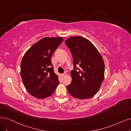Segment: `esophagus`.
<instances>
[{
    "mask_svg": "<svg viewBox=\"0 0 131 131\" xmlns=\"http://www.w3.org/2000/svg\"><path fill=\"white\" fill-rule=\"evenodd\" d=\"M66 74H67V73H66V72H65V73H64L63 74H62V76L63 77H65Z\"/></svg>",
    "mask_w": 131,
    "mask_h": 131,
    "instance_id": "1",
    "label": "esophagus"
}]
</instances>
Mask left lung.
Returning a JSON list of instances; mask_svg holds the SVG:
<instances>
[{"instance_id":"obj_1","label":"left lung","mask_w":131,"mask_h":131,"mask_svg":"<svg viewBox=\"0 0 131 131\" xmlns=\"http://www.w3.org/2000/svg\"><path fill=\"white\" fill-rule=\"evenodd\" d=\"M65 43L73 59L72 81L67 86L68 92L80 99L92 97L98 92L104 78L102 57L93 43L83 37H70Z\"/></svg>"}]
</instances>
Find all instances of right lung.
I'll return each instance as SVG.
<instances>
[{
	"instance_id": "right-lung-1",
	"label": "right lung",
	"mask_w": 131,
	"mask_h": 131,
	"mask_svg": "<svg viewBox=\"0 0 131 131\" xmlns=\"http://www.w3.org/2000/svg\"><path fill=\"white\" fill-rule=\"evenodd\" d=\"M62 41L61 37L43 38L29 48L23 58L20 74L23 84L28 92L37 98L52 95L59 84L51 57Z\"/></svg>"
}]
</instances>
